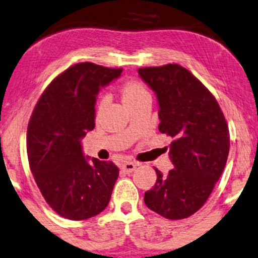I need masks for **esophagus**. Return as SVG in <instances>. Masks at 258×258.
<instances>
[{
    "label": "esophagus",
    "instance_id": "esophagus-1",
    "mask_svg": "<svg viewBox=\"0 0 258 258\" xmlns=\"http://www.w3.org/2000/svg\"><path fill=\"white\" fill-rule=\"evenodd\" d=\"M137 167V164L132 163V161H126V163H123L121 165V170L123 171L125 173H131L133 172V170H135Z\"/></svg>",
    "mask_w": 258,
    "mask_h": 258
}]
</instances>
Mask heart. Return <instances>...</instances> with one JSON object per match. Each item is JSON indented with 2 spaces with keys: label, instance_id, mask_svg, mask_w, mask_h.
Wrapping results in <instances>:
<instances>
[{
  "label": "heart",
  "instance_id": "obj_1",
  "mask_svg": "<svg viewBox=\"0 0 258 258\" xmlns=\"http://www.w3.org/2000/svg\"><path fill=\"white\" fill-rule=\"evenodd\" d=\"M119 93L123 105L127 108L143 100V99L150 97L149 91H147L143 82L136 80V79H127V80L123 81L119 87ZM102 108H104V100H100L98 102L97 111H95L97 116L100 115Z\"/></svg>",
  "mask_w": 258,
  "mask_h": 258
}]
</instances>
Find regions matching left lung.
Returning a JSON list of instances; mask_svg holds the SVG:
<instances>
[{
	"mask_svg": "<svg viewBox=\"0 0 258 258\" xmlns=\"http://www.w3.org/2000/svg\"><path fill=\"white\" fill-rule=\"evenodd\" d=\"M140 78L156 92L159 132L172 138L174 167L145 192L146 207L167 219L196 214L210 197L230 150L229 127L217 100L186 68L177 63L139 68Z\"/></svg>",
	"mask_w": 258,
	"mask_h": 258,
	"instance_id": "8db88e82",
	"label": "left lung"
}]
</instances>
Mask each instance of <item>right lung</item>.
<instances>
[{"label": "right lung", "instance_id": "obj_1", "mask_svg": "<svg viewBox=\"0 0 258 258\" xmlns=\"http://www.w3.org/2000/svg\"><path fill=\"white\" fill-rule=\"evenodd\" d=\"M122 68L73 64L48 85L27 130L30 171L47 204L61 217L82 221L108 205L119 176L112 161L88 163L80 139L94 128L95 98Z\"/></svg>", "mask_w": 258, "mask_h": 258}]
</instances>
